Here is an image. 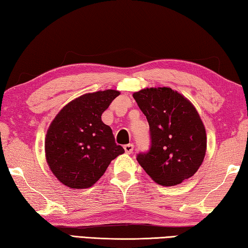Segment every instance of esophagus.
I'll list each match as a JSON object with an SVG mask.
<instances>
[{"mask_svg":"<svg viewBox=\"0 0 248 248\" xmlns=\"http://www.w3.org/2000/svg\"><path fill=\"white\" fill-rule=\"evenodd\" d=\"M124 152L127 154H131L133 152V144H125L124 146Z\"/></svg>","mask_w":248,"mask_h":248,"instance_id":"esophagus-1","label":"esophagus"}]
</instances>
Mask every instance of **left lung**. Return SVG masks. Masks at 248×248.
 <instances>
[{
	"mask_svg": "<svg viewBox=\"0 0 248 248\" xmlns=\"http://www.w3.org/2000/svg\"><path fill=\"white\" fill-rule=\"evenodd\" d=\"M148 119L151 145L137 159L155 183L174 186L194 176L202 164L207 136L192 104L170 87L133 94Z\"/></svg>",
	"mask_w": 248,
	"mask_h": 248,
	"instance_id": "obj_1",
	"label": "left lung"
}]
</instances>
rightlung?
<instances>
[{"label":"right lung","mask_w":248,"mask_h":248,"mask_svg":"<svg viewBox=\"0 0 248 248\" xmlns=\"http://www.w3.org/2000/svg\"><path fill=\"white\" fill-rule=\"evenodd\" d=\"M118 91L85 94L66 105L50 124L46 136L47 163L54 176L73 189L89 188L123 154L112 130L102 121Z\"/></svg>","instance_id":"obj_1"}]
</instances>
